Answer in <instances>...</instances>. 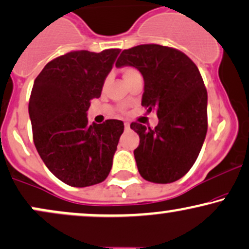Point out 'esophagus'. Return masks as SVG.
I'll return each mask as SVG.
<instances>
[{
  "instance_id": "obj_1",
  "label": "esophagus",
  "mask_w": 249,
  "mask_h": 249,
  "mask_svg": "<svg viewBox=\"0 0 249 249\" xmlns=\"http://www.w3.org/2000/svg\"><path fill=\"white\" fill-rule=\"evenodd\" d=\"M124 127L125 130H128V128H130V124H128V123H124Z\"/></svg>"
}]
</instances>
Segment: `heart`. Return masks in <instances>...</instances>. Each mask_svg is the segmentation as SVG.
Instances as JSON below:
<instances>
[{
  "mask_svg": "<svg viewBox=\"0 0 249 249\" xmlns=\"http://www.w3.org/2000/svg\"><path fill=\"white\" fill-rule=\"evenodd\" d=\"M122 73H123V77H124L125 81H127V79H130L133 75L138 73V71H137L132 67H124L122 69Z\"/></svg>",
  "mask_w": 249,
  "mask_h": 249,
  "instance_id": "obj_1",
  "label": "heart"
}]
</instances>
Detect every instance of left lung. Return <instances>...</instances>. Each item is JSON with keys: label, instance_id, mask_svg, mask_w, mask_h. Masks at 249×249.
<instances>
[{"label": "left lung", "instance_id": "8db88e82", "mask_svg": "<svg viewBox=\"0 0 249 249\" xmlns=\"http://www.w3.org/2000/svg\"><path fill=\"white\" fill-rule=\"evenodd\" d=\"M124 65L141 71L142 105L159 119L154 128L130 125L141 139L133 152L139 173L156 184L177 181L196 162L207 132V90L199 69L180 50L159 44L123 50L116 67Z\"/></svg>", "mask_w": 249, "mask_h": 249}]
</instances>
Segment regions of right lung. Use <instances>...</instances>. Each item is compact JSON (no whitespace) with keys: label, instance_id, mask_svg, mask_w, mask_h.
<instances>
[{"label":"right lung","instance_id":"obj_1","mask_svg":"<svg viewBox=\"0 0 249 249\" xmlns=\"http://www.w3.org/2000/svg\"><path fill=\"white\" fill-rule=\"evenodd\" d=\"M121 49L71 51L53 59L34 82L29 116L37 152L61 181L87 187L104 181L124 123L107 119L90 125L87 111Z\"/></svg>","mask_w":249,"mask_h":249}]
</instances>
